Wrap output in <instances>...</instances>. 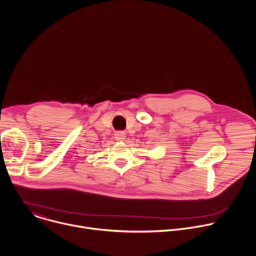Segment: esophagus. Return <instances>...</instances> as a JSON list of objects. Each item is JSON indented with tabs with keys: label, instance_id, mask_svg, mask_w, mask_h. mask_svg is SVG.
<instances>
[{
	"label": "esophagus",
	"instance_id": "34e87169",
	"mask_svg": "<svg viewBox=\"0 0 256 256\" xmlns=\"http://www.w3.org/2000/svg\"><path fill=\"white\" fill-rule=\"evenodd\" d=\"M114 136H116V138L118 140H122L126 138V132H122V130L116 132Z\"/></svg>",
	"mask_w": 256,
	"mask_h": 256
}]
</instances>
